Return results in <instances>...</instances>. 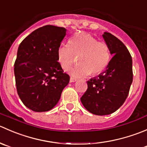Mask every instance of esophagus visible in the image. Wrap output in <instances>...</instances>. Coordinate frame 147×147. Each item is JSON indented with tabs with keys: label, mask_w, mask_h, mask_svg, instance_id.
Returning a JSON list of instances; mask_svg holds the SVG:
<instances>
[{
	"label": "esophagus",
	"mask_w": 147,
	"mask_h": 147,
	"mask_svg": "<svg viewBox=\"0 0 147 147\" xmlns=\"http://www.w3.org/2000/svg\"><path fill=\"white\" fill-rule=\"evenodd\" d=\"M77 79L76 78H74L73 77H71L70 78V82L72 83V82H75V81H76Z\"/></svg>",
	"instance_id": "1"
}]
</instances>
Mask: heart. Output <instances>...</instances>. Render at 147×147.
<instances>
[{
  "instance_id": "obj_1",
  "label": "heart",
  "mask_w": 147,
  "mask_h": 147,
  "mask_svg": "<svg viewBox=\"0 0 147 147\" xmlns=\"http://www.w3.org/2000/svg\"><path fill=\"white\" fill-rule=\"evenodd\" d=\"M76 56L78 57L80 65L72 69L70 73L76 78L101 73L111 59L108 45L86 33L72 36L69 45H61L58 48L57 60L63 70L69 69L76 62Z\"/></svg>"
}]
</instances>
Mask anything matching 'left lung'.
Here are the masks:
<instances>
[{"label":"left lung","instance_id":"obj_1","mask_svg":"<svg viewBox=\"0 0 147 147\" xmlns=\"http://www.w3.org/2000/svg\"><path fill=\"white\" fill-rule=\"evenodd\" d=\"M112 59L105 71L87 81L88 88L81 98L91 114L109 115L120 108L129 94L133 81L132 59L122 42L108 32L102 35Z\"/></svg>","mask_w":147,"mask_h":147}]
</instances>
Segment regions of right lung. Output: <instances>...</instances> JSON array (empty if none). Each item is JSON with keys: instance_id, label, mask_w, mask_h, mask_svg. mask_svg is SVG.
<instances>
[{"instance_id": "right-lung-1", "label": "right lung", "mask_w": 147, "mask_h": 147, "mask_svg": "<svg viewBox=\"0 0 147 147\" xmlns=\"http://www.w3.org/2000/svg\"><path fill=\"white\" fill-rule=\"evenodd\" d=\"M66 35L65 28L43 26L19 45L14 64L17 92L26 107L36 112L52 109L70 77L57 60V49Z\"/></svg>"}]
</instances>
